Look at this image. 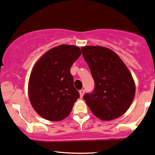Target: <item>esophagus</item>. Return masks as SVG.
Returning a JSON list of instances; mask_svg holds the SVG:
<instances>
[{
	"label": "esophagus",
	"instance_id": "esophagus-1",
	"mask_svg": "<svg viewBox=\"0 0 155 155\" xmlns=\"http://www.w3.org/2000/svg\"><path fill=\"white\" fill-rule=\"evenodd\" d=\"M79 93H80V95H81V98H83V96L84 93H85V91H84L83 89H81V91H79Z\"/></svg>",
	"mask_w": 155,
	"mask_h": 155
}]
</instances>
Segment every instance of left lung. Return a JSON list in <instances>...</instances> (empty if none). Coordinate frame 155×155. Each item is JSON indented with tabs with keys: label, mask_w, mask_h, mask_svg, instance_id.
Here are the masks:
<instances>
[{
	"label": "left lung",
	"mask_w": 155,
	"mask_h": 155,
	"mask_svg": "<svg viewBox=\"0 0 155 155\" xmlns=\"http://www.w3.org/2000/svg\"><path fill=\"white\" fill-rule=\"evenodd\" d=\"M81 50L95 82L93 92L83 96L87 105L103 121L120 117L134 98L135 84L130 72L111 49L85 46Z\"/></svg>",
	"instance_id": "left-lung-1"
}]
</instances>
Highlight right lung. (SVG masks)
<instances>
[{"mask_svg":"<svg viewBox=\"0 0 155 155\" xmlns=\"http://www.w3.org/2000/svg\"><path fill=\"white\" fill-rule=\"evenodd\" d=\"M81 54L78 47L62 45L47 51L34 65L28 81V97L41 117L59 121L70 114L80 97L70 68Z\"/></svg>","mask_w":155,"mask_h":155,"instance_id":"right-lung-1","label":"right lung"}]
</instances>
